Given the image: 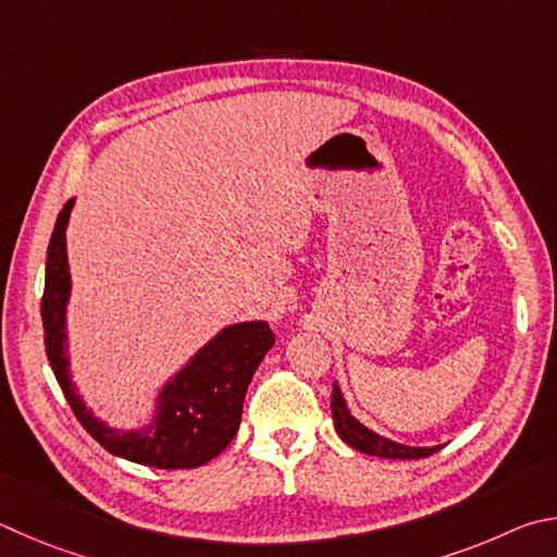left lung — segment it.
Here are the masks:
<instances>
[{
  "instance_id": "1",
  "label": "left lung",
  "mask_w": 557,
  "mask_h": 557,
  "mask_svg": "<svg viewBox=\"0 0 557 557\" xmlns=\"http://www.w3.org/2000/svg\"><path fill=\"white\" fill-rule=\"evenodd\" d=\"M331 411H333V423H336L338 436L348 443L350 448H356L366 455H377V458H392V460H419V458H429L441 446H404V443H397L392 438H384L380 433L370 431L368 426L352 417L348 411V404L343 399V392L338 384H333V394H331Z\"/></svg>"
}]
</instances>
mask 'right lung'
Returning <instances> with one entry per match:
<instances>
[{"mask_svg": "<svg viewBox=\"0 0 557 557\" xmlns=\"http://www.w3.org/2000/svg\"><path fill=\"white\" fill-rule=\"evenodd\" d=\"M75 199L58 214L48 244L46 287L40 319L46 333V356L70 409L99 446L119 458L160 470L199 468L234 441L244 413L246 389L260 360L275 343L265 321H240L221 329L199 348L158 392L153 421L144 429H111L97 419L77 394L67 358L70 265L65 231Z\"/></svg>", "mask_w": 557, "mask_h": 557, "instance_id": "right-lung-1", "label": "right lung"}]
</instances>
